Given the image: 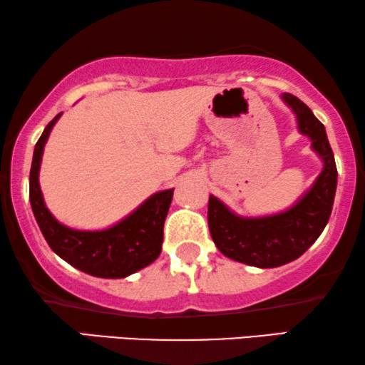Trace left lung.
I'll list each match as a JSON object with an SVG mask.
<instances>
[{"label": "left lung", "instance_id": "left-lung-1", "mask_svg": "<svg viewBox=\"0 0 365 365\" xmlns=\"http://www.w3.org/2000/svg\"><path fill=\"white\" fill-rule=\"evenodd\" d=\"M297 114L298 129L312 140L324 170L310 190L281 214L241 217L227 209L219 198L209 197L210 236L217 249L230 259L256 267H278L292 262L317 241L329 222L336 190V167L325 126L297 96H281Z\"/></svg>", "mask_w": 365, "mask_h": 365}]
</instances>
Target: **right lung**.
Listing matches in <instances>:
<instances>
[{
	"label": "right lung",
	"instance_id": "right-lung-1",
	"mask_svg": "<svg viewBox=\"0 0 365 365\" xmlns=\"http://www.w3.org/2000/svg\"><path fill=\"white\" fill-rule=\"evenodd\" d=\"M57 114L36 141L30 170V204L36 224L55 255L68 264L98 278H126L151 264L161 252L163 224L172 204L173 188L156 192L121 222L104 230H77L60 224L41 195L38 172L45 143L58 121Z\"/></svg>",
	"mask_w": 365,
	"mask_h": 365
}]
</instances>
